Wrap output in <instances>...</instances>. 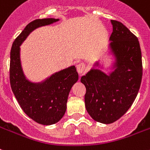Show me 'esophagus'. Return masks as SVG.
<instances>
[{"label": "esophagus", "mask_w": 150, "mask_h": 150, "mask_svg": "<svg viewBox=\"0 0 150 150\" xmlns=\"http://www.w3.org/2000/svg\"><path fill=\"white\" fill-rule=\"evenodd\" d=\"M85 69H86V64L84 63H79L77 65V71L80 75H81L85 71Z\"/></svg>", "instance_id": "1"}]
</instances>
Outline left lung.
I'll use <instances>...</instances> for the list:
<instances>
[{
	"mask_svg": "<svg viewBox=\"0 0 150 150\" xmlns=\"http://www.w3.org/2000/svg\"><path fill=\"white\" fill-rule=\"evenodd\" d=\"M109 54L112 62L107 68L98 62L81 76L86 88L85 104L95 121L110 124L129 109L140 88L142 53L138 38L123 24L111 21ZM105 70L106 72L103 71Z\"/></svg>",
	"mask_w": 150,
	"mask_h": 150,
	"instance_id": "obj_1",
	"label": "left lung"
}]
</instances>
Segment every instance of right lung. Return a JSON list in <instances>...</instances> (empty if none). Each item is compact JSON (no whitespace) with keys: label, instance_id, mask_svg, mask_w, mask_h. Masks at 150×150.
<instances>
[{"label":"right lung","instance_id":"add662e5","mask_svg":"<svg viewBox=\"0 0 150 150\" xmlns=\"http://www.w3.org/2000/svg\"><path fill=\"white\" fill-rule=\"evenodd\" d=\"M58 21V18H45L31 21L14 40L11 50L10 83L12 92L24 113L45 126L56 123L64 116L69 92L79 80V74L75 65H71L41 81H31L23 71L20 46L34 30Z\"/></svg>","mask_w":150,"mask_h":150}]
</instances>
